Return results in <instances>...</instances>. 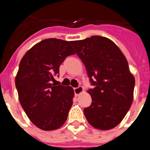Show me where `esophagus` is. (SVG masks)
Here are the masks:
<instances>
[{
  "instance_id": "34e87169",
  "label": "esophagus",
  "mask_w": 150,
  "mask_h": 150,
  "mask_svg": "<svg viewBox=\"0 0 150 150\" xmlns=\"http://www.w3.org/2000/svg\"><path fill=\"white\" fill-rule=\"evenodd\" d=\"M74 93H75V95L77 96V95H79V94H81L82 92H83V88L82 86H78L76 87V88H74Z\"/></svg>"
}]
</instances>
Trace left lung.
<instances>
[{
    "label": "left lung",
    "instance_id": "8db88e82",
    "mask_svg": "<svg viewBox=\"0 0 150 150\" xmlns=\"http://www.w3.org/2000/svg\"><path fill=\"white\" fill-rule=\"evenodd\" d=\"M71 43L94 86L88 91L92 102L84 109L85 116L97 129H112L124 119L133 100L135 80L128 62L120 48L104 37Z\"/></svg>",
    "mask_w": 150,
    "mask_h": 150
}]
</instances>
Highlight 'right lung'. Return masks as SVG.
Returning a JSON list of instances; mask_svg holds the SVG:
<instances>
[{
	"mask_svg": "<svg viewBox=\"0 0 150 150\" xmlns=\"http://www.w3.org/2000/svg\"><path fill=\"white\" fill-rule=\"evenodd\" d=\"M74 54L71 41L50 38L34 45L21 60L16 76L18 99L29 120L40 129H58L67 120L74 90L51 81L66 57Z\"/></svg>",
	"mask_w": 150,
	"mask_h": 150,
	"instance_id": "1",
	"label": "right lung"
}]
</instances>
